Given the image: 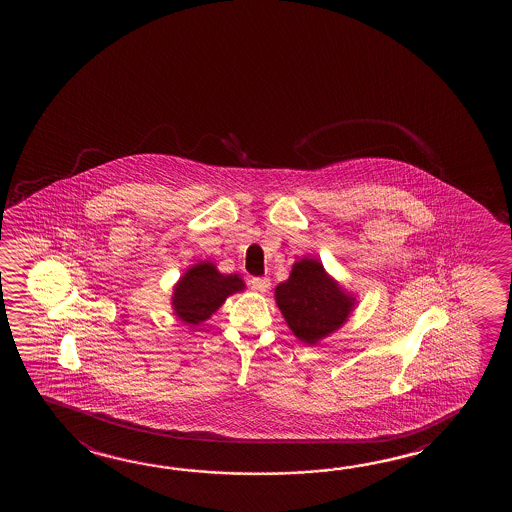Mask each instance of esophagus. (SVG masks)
Returning <instances> with one entry per match:
<instances>
[{
    "mask_svg": "<svg viewBox=\"0 0 512 512\" xmlns=\"http://www.w3.org/2000/svg\"><path fill=\"white\" fill-rule=\"evenodd\" d=\"M250 285H252V289H255V291L266 293L269 287H271V280L268 277H255L250 280Z\"/></svg>",
    "mask_w": 512,
    "mask_h": 512,
    "instance_id": "34e87169",
    "label": "esophagus"
}]
</instances>
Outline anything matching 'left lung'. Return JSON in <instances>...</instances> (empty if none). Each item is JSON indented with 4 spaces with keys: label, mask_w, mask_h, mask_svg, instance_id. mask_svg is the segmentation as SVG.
<instances>
[{
    "label": "left lung",
    "mask_w": 512,
    "mask_h": 512,
    "mask_svg": "<svg viewBox=\"0 0 512 512\" xmlns=\"http://www.w3.org/2000/svg\"><path fill=\"white\" fill-rule=\"evenodd\" d=\"M275 300L287 327L309 346L343 327L357 305L355 294L310 257L294 262L289 278L275 287Z\"/></svg>",
    "instance_id": "1"
}]
</instances>
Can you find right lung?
Segmentation results:
<instances>
[{
    "mask_svg": "<svg viewBox=\"0 0 512 512\" xmlns=\"http://www.w3.org/2000/svg\"><path fill=\"white\" fill-rule=\"evenodd\" d=\"M243 278L237 273L223 275L216 264L202 260L187 269L173 287L171 307L176 318L187 325H200L225 303L228 296L244 291Z\"/></svg>",
    "mask_w": 512,
    "mask_h": 512,
    "instance_id": "right-lung-1",
    "label": "right lung"
}]
</instances>
